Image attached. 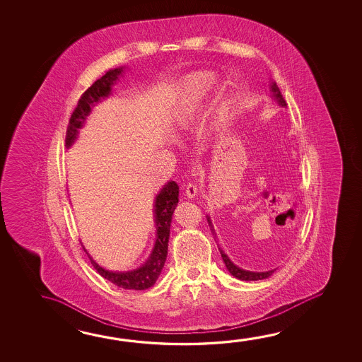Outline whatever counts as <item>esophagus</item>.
<instances>
[{
  "instance_id": "34e87169",
  "label": "esophagus",
  "mask_w": 362,
  "mask_h": 362,
  "mask_svg": "<svg viewBox=\"0 0 362 362\" xmlns=\"http://www.w3.org/2000/svg\"><path fill=\"white\" fill-rule=\"evenodd\" d=\"M197 193H198V185H197L194 180H190L185 185V194H187L188 198H194L197 196Z\"/></svg>"
}]
</instances>
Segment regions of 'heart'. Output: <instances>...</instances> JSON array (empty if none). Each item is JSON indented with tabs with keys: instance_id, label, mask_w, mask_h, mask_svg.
Returning a JSON list of instances; mask_svg holds the SVG:
<instances>
[{
	"instance_id": "heart-1",
	"label": "heart",
	"mask_w": 362,
	"mask_h": 362,
	"mask_svg": "<svg viewBox=\"0 0 362 362\" xmlns=\"http://www.w3.org/2000/svg\"><path fill=\"white\" fill-rule=\"evenodd\" d=\"M198 110H199V102L197 99L190 98L188 100H185L183 105L179 109L178 115H177L179 126L185 127L190 124L192 121L196 118Z\"/></svg>"
}]
</instances>
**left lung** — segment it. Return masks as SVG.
<instances>
[{"mask_svg":"<svg viewBox=\"0 0 362 362\" xmlns=\"http://www.w3.org/2000/svg\"><path fill=\"white\" fill-rule=\"evenodd\" d=\"M272 93L273 96L277 99V102H279L282 107L287 105L285 99H284V96L281 95V91H279L276 83H273L272 85ZM209 222L211 223L209 218ZM220 253H221L222 260H223L225 266L228 268V272L231 273L236 279H241V281H259V279H267V277H269V276L276 271V269L268 271V272H250V271H244V269H241L239 267L235 266L234 263L228 259V255L223 253L221 249H220Z\"/></svg>","mask_w":362,"mask_h":362,"instance_id":"1","label":"left lung"}]
</instances>
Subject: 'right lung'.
<instances>
[{"label": "right lung", "mask_w": 362, "mask_h": 362, "mask_svg": "<svg viewBox=\"0 0 362 362\" xmlns=\"http://www.w3.org/2000/svg\"><path fill=\"white\" fill-rule=\"evenodd\" d=\"M122 69H115L107 72L102 78L96 80L89 89L83 93L77 102L76 108L71 115L69 127L66 131V146L70 147L76 139L78 129L83 127L85 118L89 115L91 107L103 98L108 96L112 85L121 75ZM179 201V187L175 182H169L161 189L155 202V222L158 226V238L151 257L144 266L131 272H112L98 266L94 260L91 264L102 277L110 281L122 288L127 290H146L156 282L165 264L168 255V241L170 235V223L174 209Z\"/></svg>", "instance_id": "1"}]
</instances>
